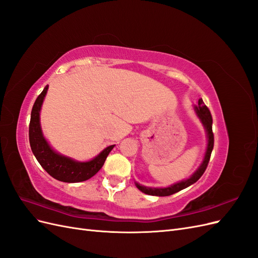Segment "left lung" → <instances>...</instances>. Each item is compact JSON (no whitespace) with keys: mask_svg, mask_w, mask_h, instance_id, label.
<instances>
[{"mask_svg":"<svg viewBox=\"0 0 258 258\" xmlns=\"http://www.w3.org/2000/svg\"><path fill=\"white\" fill-rule=\"evenodd\" d=\"M194 110H195V112H196L197 116L199 117V119L202 122V124H204V127L207 132V138H208L207 150H206L205 157H204V160H202V162H201V165L199 166V168L196 171H195L194 174L190 177L183 179V181L175 183L169 187H146V186H143V185L136 182V186L142 192H144L146 195H151V196H159V197L170 196V195H173L179 190L186 188V187L190 186L191 184L196 183L201 177V175L205 173V171L208 167L210 157H211V153H212L213 146H214V136H213V131H212V121L213 120H212V115H211L209 108L205 105L202 99H199L198 105H195Z\"/></svg>","mask_w":258,"mask_h":258,"instance_id":"8db88e82","label":"left lung"}]
</instances>
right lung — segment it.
Segmentation results:
<instances>
[{
    "mask_svg": "<svg viewBox=\"0 0 258 258\" xmlns=\"http://www.w3.org/2000/svg\"><path fill=\"white\" fill-rule=\"evenodd\" d=\"M47 90L48 85L35 100L32 112H31L29 126V141L31 150H32L35 158L40 162L43 169L53 178L66 183H79L86 181V179L92 177L102 168L107 155L110 154L115 145L107 146L89 161H77L53 151L43 136L40 122L41 107Z\"/></svg>",
    "mask_w": 258,
    "mask_h": 258,
    "instance_id": "right-lung-1",
    "label": "right lung"
}]
</instances>
